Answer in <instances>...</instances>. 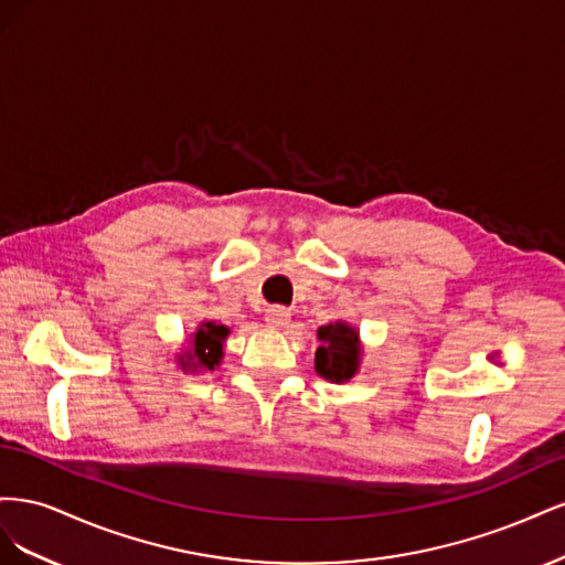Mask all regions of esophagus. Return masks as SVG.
<instances>
[{
    "instance_id": "esophagus-1",
    "label": "esophagus",
    "mask_w": 565,
    "mask_h": 565,
    "mask_svg": "<svg viewBox=\"0 0 565 565\" xmlns=\"http://www.w3.org/2000/svg\"><path fill=\"white\" fill-rule=\"evenodd\" d=\"M264 318H266L268 328L280 330V328H285V324L289 322V318H292V311L285 309V306H270Z\"/></svg>"
}]
</instances>
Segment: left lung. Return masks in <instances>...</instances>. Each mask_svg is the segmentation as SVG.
I'll list each match as a JSON object with an SVG mask.
<instances>
[{"mask_svg": "<svg viewBox=\"0 0 565 565\" xmlns=\"http://www.w3.org/2000/svg\"><path fill=\"white\" fill-rule=\"evenodd\" d=\"M320 347L316 349V372L332 384L353 380L363 363V341L351 322L334 320L318 328Z\"/></svg>", "mask_w": 565, "mask_h": 565, "instance_id": "left-lung-1", "label": "left lung"}]
</instances>
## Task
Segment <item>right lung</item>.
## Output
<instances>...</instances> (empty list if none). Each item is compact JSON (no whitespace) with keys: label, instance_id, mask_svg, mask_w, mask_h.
I'll return each instance as SVG.
<instances>
[{"label":"right lung","instance_id":"1","mask_svg":"<svg viewBox=\"0 0 565 565\" xmlns=\"http://www.w3.org/2000/svg\"><path fill=\"white\" fill-rule=\"evenodd\" d=\"M231 328L218 320H202L188 337V347L177 353V363L183 372H214L224 361V344Z\"/></svg>","mask_w":565,"mask_h":565}]
</instances>
